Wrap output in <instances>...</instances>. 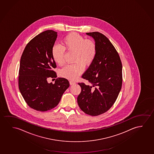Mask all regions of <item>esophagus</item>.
Returning <instances> with one entry per match:
<instances>
[{"mask_svg":"<svg viewBox=\"0 0 154 154\" xmlns=\"http://www.w3.org/2000/svg\"><path fill=\"white\" fill-rule=\"evenodd\" d=\"M69 84H70V85H74V84H76V82H74V81H72V80H70L69 81Z\"/></svg>","mask_w":154,"mask_h":154,"instance_id":"34e87169","label":"esophagus"}]
</instances>
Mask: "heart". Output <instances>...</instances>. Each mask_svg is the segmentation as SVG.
<instances>
[{"instance_id": "obj_1", "label": "heart", "mask_w": 154, "mask_h": 154, "mask_svg": "<svg viewBox=\"0 0 154 154\" xmlns=\"http://www.w3.org/2000/svg\"><path fill=\"white\" fill-rule=\"evenodd\" d=\"M65 50L75 52L73 59L75 63L64 67L60 71V75L70 80H76L83 74L84 67L89 66L95 59L97 52L96 44L76 32L68 34L63 38L62 46L54 45L52 48V59L59 66L65 63Z\"/></svg>"}]
</instances>
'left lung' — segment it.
Here are the masks:
<instances>
[{
  "label": "left lung",
  "instance_id": "8db88e82",
  "mask_svg": "<svg viewBox=\"0 0 154 154\" xmlns=\"http://www.w3.org/2000/svg\"><path fill=\"white\" fill-rule=\"evenodd\" d=\"M93 38L97 52L95 59L82 75L92 86L79 83L78 105L84 113L97 116L107 111L118 98L122 84V65L116 49L104 35L86 33Z\"/></svg>",
  "mask_w": 154,
  "mask_h": 154
}]
</instances>
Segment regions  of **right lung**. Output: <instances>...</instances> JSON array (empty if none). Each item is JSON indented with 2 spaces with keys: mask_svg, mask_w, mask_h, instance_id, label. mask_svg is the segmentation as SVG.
Returning <instances> with one entry per match:
<instances>
[{
  "mask_svg": "<svg viewBox=\"0 0 154 154\" xmlns=\"http://www.w3.org/2000/svg\"><path fill=\"white\" fill-rule=\"evenodd\" d=\"M57 37V32L52 30L38 34L27 43L20 58L19 89L27 104L38 111L56 107L69 87L66 78H57L54 84L47 81L49 77H57L51 55Z\"/></svg>",
  "mask_w": 154,
  "mask_h": 154,
  "instance_id": "obj_1",
  "label": "right lung"
}]
</instances>
